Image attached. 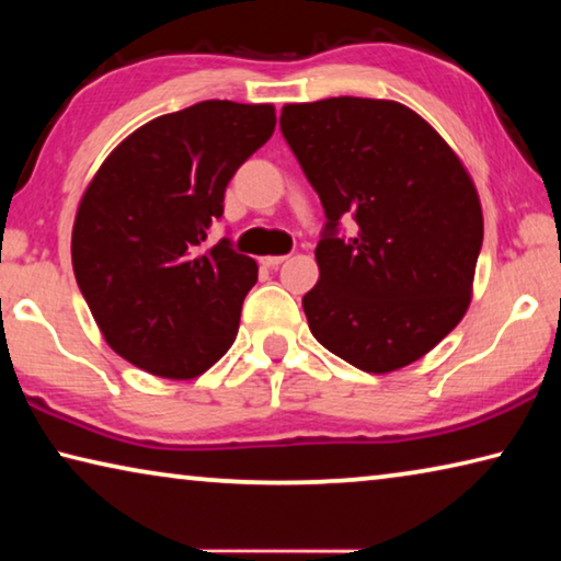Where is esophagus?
Wrapping results in <instances>:
<instances>
[{
    "label": "esophagus",
    "instance_id": "obj_1",
    "mask_svg": "<svg viewBox=\"0 0 561 561\" xmlns=\"http://www.w3.org/2000/svg\"><path fill=\"white\" fill-rule=\"evenodd\" d=\"M284 260H287L284 254H270V257H262V264L264 267H279Z\"/></svg>",
    "mask_w": 561,
    "mask_h": 561
}]
</instances>
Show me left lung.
I'll return each instance as SVG.
<instances>
[{
    "label": "left lung",
    "instance_id": "obj_1",
    "mask_svg": "<svg viewBox=\"0 0 561 561\" xmlns=\"http://www.w3.org/2000/svg\"><path fill=\"white\" fill-rule=\"evenodd\" d=\"M279 126L324 205L319 282L301 307L321 346L366 374L423 358L460 324L482 247L468 168L403 103H287ZM341 216L359 232L341 241Z\"/></svg>",
    "mask_w": 561,
    "mask_h": 561
}]
</instances>
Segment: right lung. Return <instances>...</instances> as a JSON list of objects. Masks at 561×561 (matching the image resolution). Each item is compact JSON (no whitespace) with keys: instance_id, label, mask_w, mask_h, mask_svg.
I'll return each mask as SVG.
<instances>
[{"instance_id":"add662e5","label":"right lung","mask_w":561,"mask_h":561,"mask_svg":"<svg viewBox=\"0 0 561 561\" xmlns=\"http://www.w3.org/2000/svg\"><path fill=\"white\" fill-rule=\"evenodd\" d=\"M272 103L203 101L133 130L83 190L71 232L79 289L118 356L190 381L232 346L257 262L201 252L225 187L274 133Z\"/></svg>"}]
</instances>
